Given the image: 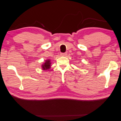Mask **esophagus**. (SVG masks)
Wrapping results in <instances>:
<instances>
[{"mask_svg":"<svg viewBox=\"0 0 121 121\" xmlns=\"http://www.w3.org/2000/svg\"><path fill=\"white\" fill-rule=\"evenodd\" d=\"M60 54H61V56H67V53H61Z\"/></svg>","mask_w":121,"mask_h":121,"instance_id":"1","label":"esophagus"}]
</instances>
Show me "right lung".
Listing matches in <instances>:
<instances>
[{"label":"right lung","instance_id":"1","mask_svg":"<svg viewBox=\"0 0 121 121\" xmlns=\"http://www.w3.org/2000/svg\"><path fill=\"white\" fill-rule=\"evenodd\" d=\"M50 67H51V63H50V59L46 60L44 64H43L42 65V69H43V70H47V69H49L50 68Z\"/></svg>","mask_w":121,"mask_h":121}]
</instances>
